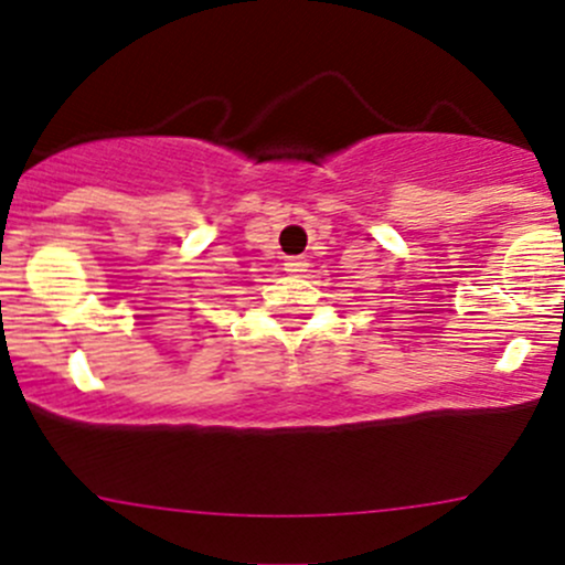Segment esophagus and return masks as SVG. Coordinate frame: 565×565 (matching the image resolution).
Listing matches in <instances>:
<instances>
[{
  "label": "esophagus",
  "instance_id": "1",
  "mask_svg": "<svg viewBox=\"0 0 565 565\" xmlns=\"http://www.w3.org/2000/svg\"><path fill=\"white\" fill-rule=\"evenodd\" d=\"M284 270L292 273V276H303V273L309 270V259H306V256H287V259H284Z\"/></svg>",
  "mask_w": 565,
  "mask_h": 565
}]
</instances>
